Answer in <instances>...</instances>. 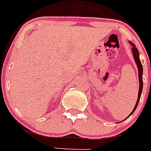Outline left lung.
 <instances>
[{
	"label": "left lung",
	"instance_id": "1",
	"mask_svg": "<svg viewBox=\"0 0 151 151\" xmlns=\"http://www.w3.org/2000/svg\"><path fill=\"white\" fill-rule=\"evenodd\" d=\"M130 44H131V50H132V53H133V56H134V61L136 63L137 66V69H138V78H139V84H140V87H139V91H138V97H137V103L134 106V110L132 111V112L130 113V115H129L127 118H128L129 116H130L131 114H133V113L136 110L137 107L138 103H139V101L140 99V96H141V93H142V91H143V67H142V64H141V62H140V56H139V51H138L137 48L136 47V46L133 44L132 42H130L129 41ZM126 118V119H127ZM122 122V121H121ZM119 123V122H117Z\"/></svg>",
	"mask_w": 151,
	"mask_h": 151
}]
</instances>
